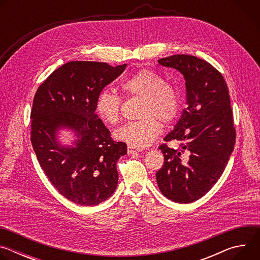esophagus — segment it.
I'll list each match as a JSON object with an SVG mask.
<instances>
[{
    "label": "esophagus",
    "mask_w": 260,
    "mask_h": 260,
    "mask_svg": "<svg viewBox=\"0 0 260 260\" xmlns=\"http://www.w3.org/2000/svg\"><path fill=\"white\" fill-rule=\"evenodd\" d=\"M140 151H141V149H138V148H135L131 145H128V147H127V153L128 154H134V153H137V152H140Z\"/></svg>",
    "instance_id": "34e87169"
}]
</instances>
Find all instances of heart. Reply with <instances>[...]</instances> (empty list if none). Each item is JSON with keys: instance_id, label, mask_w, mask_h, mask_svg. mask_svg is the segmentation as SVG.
<instances>
[{"instance_id": "b5f03b06", "label": "heart", "mask_w": 260, "mask_h": 260, "mask_svg": "<svg viewBox=\"0 0 260 260\" xmlns=\"http://www.w3.org/2000/svg\"><path fill=\"white\" fill-rule=\"evenodd\" d=\"M121 89L128 96L143 100L140 106L139 121L127 123L116 129L117 140L135 148L149 146L161 131L164 123L172 122L178 115L180 100L178 91L154 71L143 69L121 83ZM95 112L107 124L114 125L120 120L121 100L113 91L103 89L95 100Z\"/></svg>"}]
</instances>
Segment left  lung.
<instances>
[{
  "mask_svg": "<svg viewBox=\"0 0 260 260\" xmlns=\"http://www.w3.org/2000/svg\"><path fill=\"white\" fill-rule=\"evenodd\" d=\"M158 63L183 74L187 107L164 139L180 142L178 149L159 146L165 161L156 181L166 198L188 204L214 186L234 151L236 129L230 91L222 74L197 56L176 54L158 59Z\"/></svg>",
  "mask_w": 260,
  "mask_h": 260,
  "instance_id": "obj_1",
  "label": "left lung"
}]
</instances>
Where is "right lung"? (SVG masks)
I'll use <instances>...</instances> for the list:
<instances>
[{"mask_svg":"<svg viewBox=\"0 0 260 260\" xmlns=\"http://www.w3.org/2000/svg\"><path fill=\"white\" fill-rule=\"evenodd\" d=\"M125 67L70 61L56 69L35 94L30 112L34 151L53 186L75 204L98 205L116 189V165L127 147L111 138L94 105L98 94ZM61 128L79 138L73 147L58 143L56 135Z\"/></svg>","mask_w":260,"mask_h":260,"instance_id":"right-lung-1","label":"right lung"}]
</instances>
